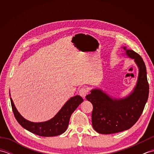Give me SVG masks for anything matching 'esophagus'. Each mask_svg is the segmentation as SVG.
Listing matches in <instances>:
<instances>
[{
	"label": "esophagus",
	"instance_id": "esophagus-1",
	"mask_svg": "<svg viewBox=\"0 0 154 154\" xmlns=\"http://www.w3.org/2000/svg\"><path fill=\"white\" fill-rule=\"evenodd\" d=\"M79 93L80 94V96H81L83 98H85L88 93V91H87L86 88L82 87V88H81V89H80V90L79 91Z\"/></svg>",
	"mask_w": 154,
	"mask_h": 154
}]
</instances>
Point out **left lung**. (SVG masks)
Returning a JSON list of instances; mask_svg holds the SVG:
<instances>
[{
	"label": "left lung",
	"mask_w": 154,
	"mask_h": 154,
	"mask_svg": "<svg viewBox=\"0 0 154 154\" xmlns=\"http://www.w3.org/2000/svg\"><path fill=\"white\" fill-rule=\"evenodd\" d=\"M123 48L139 67L138 79L133 92L122 99H111L100 89H93L86 96L93 106V127L100 134H110L130 128L141 116L148 99L149 84L144 62L134 51Z\"/></svg>",
	"instance_id": "1"
}]
</instances>
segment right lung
Listing matches in <instances>:
<instances>
[{"label":"right lung","mask_w":154,"mask_h":154,"mask_svg":"<svg viewBox=\"0 0 154 154\" xmlns=\"http://www.w3.org/2000/svg\"><path fill=\"white\" fill-rule=\"evenodd\" d=\"M83 101V99L79 95L72 97L53 119L46 122L35 123L26 120L20 114L11 98L13 113L18 122L30 132L44 137L55 136L63 134L67 128L72 113Z\"/></svg>","instance_id":"add662e5"}]
</instances>
